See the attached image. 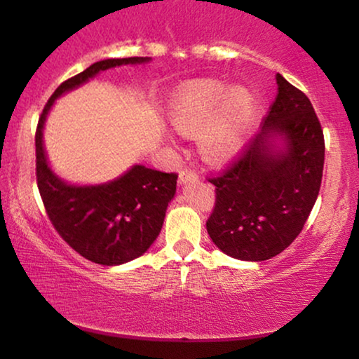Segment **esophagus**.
<instances>
[{
    "label": "esophagus",
    "instance_id": "34e87169",
    "mask_svg": "<svg viewBox=\"0 0 359 359\" xmlns=\"http://www.w3.org/2000/svg\"><path fill=\"white\" fill-rule=\"evenodd\" d=\"M199 176L191 168H183L180 171V183H188V181H196Z\"/></svg>",
    "mask_w": 359,
    "mask_h": 359
}]
</instances>
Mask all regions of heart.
I'll use <instances>...</instances> for the list:
<instances>
[{
    "label": "heart",
    "instance_id": "b5f03b06",
    "mask_svg": "<svg viewBox=\"0 0 359 359\" xmlns=\"http://www.w3.org/2000/svg\"><path fill=\"white\" fill-rule=\"evenodd\" d=\"M252 117L250 93L215 80L188 83L171 102V119L181 132L198 134L203 129L199 150L209 161L227 160L242 147Z\"/></svg>",
    "mask_w": 359,
    "mask_h": 359
}]
</instances>
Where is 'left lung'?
Masks as SVG:
<instances>
[{
    "mask_svg": "<svg viewBox=\"0 0 359 359\" xmlns=\"http://www.w3.org/2000/svg\"><path fill=\"white\" fill-rule=\"evenodd\" d=\"M278 95L263 119V129L233 156L232 163L209 176L215 203L205 227L229 257L263 262L291 245L307 222L320 191L325 140L309 97L276 75ZM279 133L287 150L273 152L269 137Z\"/></svg>",
    "mask_w": 359,
    "mask_h": 359,
    "instance_id": "1",
    "label": "left lung"
}]
</instances>
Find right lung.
Here are the masks:
<instances>
[{
	"mask_svg": "<svg viewBox=\"0 0 359 359\" xmlns=\"http://www.w3.org/2000/svg\"><path fill=\"white\" fill-rule=\"evenodd\" d=\"M149 57L107 58L68 78L53 91L36 129V178L43 208L58 235L93 263L112 266L130 262L158 237L168 203L176 193V173L135 165L101 186H70L48 168L42 147L43 121L53 101L107 68L144 63Z\"/></svg>",
	"mask_w": 359,
	"mask_h": 359,
	"instance_id": "obj_1",
	"label": "right lung"
}]
</instances>
